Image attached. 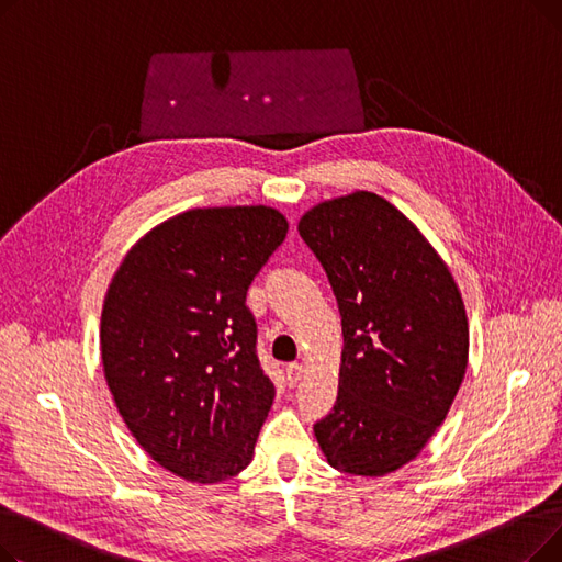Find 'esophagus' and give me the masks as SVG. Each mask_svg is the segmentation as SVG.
Here are the masks:
<instances>
[{"label": "esophagus", "instance_id": "esophagus-1", "mask_svg": "<svg viewBox=\"0 0 562 562\" xmlns=\"http://www.w3.org/2000/svg\"><path fill=\"white\" fill-rule=\"evenodd\" d=\"M303 378H305V367L303 364L293 362V364L286 367V380L291 382V385H296V382H301Z\"/></svg>", "mask_w": 562, "mask_h": 562}]
</instances>
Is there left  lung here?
I'll return each instance as SVG.
<instances>
[{
    "label": "left lung",
    "instance_id": "obj_1",
    "mask_svg": "<svg viewBox=\"0 0 562 562\" xmlns=\"http://www.w3.org/2000/svg\"><path fill=\"white\" fill-rule=\"evenodd\" d=\"M341 314L337 403L314 435L330 467L385 476L447 419L469 360V323L449 266L405 214L371 191L301 218Z\"/></svg>",
    "mask_w": 562,
    "mask_h": 562
}]
</instances>
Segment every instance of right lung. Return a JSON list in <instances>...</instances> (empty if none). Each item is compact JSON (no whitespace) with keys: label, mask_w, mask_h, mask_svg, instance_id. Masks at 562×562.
Returning a JSON list of instances; mask_svg holds the SVG:
<instances>
[{"label":"right lung","mask_w":562,"mask_h":562,"mask_svg":"<svg viewBox=\"0 0 562 562\" xmlns=\"http://www.w3.org/2000/svg\"><path fill=\"white\" fill-rule=\"evenodd\" d=\"M273 206L177 214L138 239L106 289V385L143 451L191 483L244 471L276 398L246 293L284 241Z\"/></svg>","instance_id":"right-lung-1"}]
</instances>
